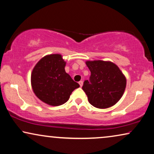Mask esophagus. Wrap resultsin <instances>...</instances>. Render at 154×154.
Returning <instances> with one entry per match:
<instances>
[{
	"mask_svg": "<svg viewBox=\"0 0 154 154\" xmlns=\"http://www.w3.org/2000/svg\"><path fill=\"white\" fill-rule=\"evenodd\" d=\"M82 84H83V82H82V81H79V85H80V86L82 87Z\"/></svg>",
	"mask_w": 154,
	"mask_h": 154,
	"instance_id": "1",
	"label": "esophagus"
}]
</instances>
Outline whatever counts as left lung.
Masks as SVG:
<instances>
[{"instance_id": "obj_1", "label": "left lung", "mask_w": 154, "mask_h": 154, "mask_svg": "<svg viewBox=\"0 0 154 154\" xmlns=\"http://www.w3.org/2000/svg\"><path fill=\"white\" fill-rule=\"evenodd\" d=\"M90 80L84 81L82 89L91 105L97 108H108L121 99L126 79L119 67L111 62L87 61Z\"/></svg>"}]
</instances>
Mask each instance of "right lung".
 <instances>
[{"label":"right lung","instance_id":"right-lung-1","mask_svg":"<svg viewBox=\"0 0 154 154\" xmlns=\"http://www.w3.org/2000/svg\"><path fill=\"white\" fill-rule=\"evenodd\" d=\"M65 64L61 55L51 54L40 60L32 70L33 92L41 101L50 106L66 103L73 91L80 87L66 73Z\"/></svg>","mask_w":154,"mask_h":154}]
</instances>
